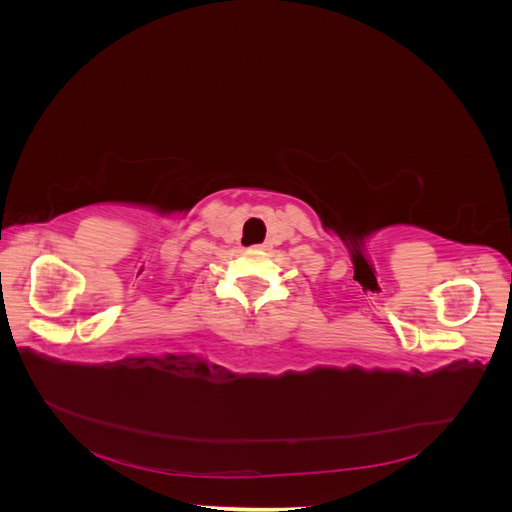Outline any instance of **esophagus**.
<instances>
[{
  "mask_svg": "<svg viewBox=\"0 0 512 512\" xmlns=\"http://www.w3.org/2000/svg\"><path fill=\"white\" fill-rule=\"evenodd\" d=\"M256 247H265V245H256Z\"/></svg>",
  "mask_w": 512,
  "mask_h": 512,
  "instance_id": "esophagus-1",
  "label": "esophagus"
}]
</instances>
